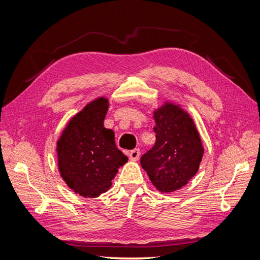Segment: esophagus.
<instances>
[{
    "label": "esophagus",
    "instance_id": "1",
    "mask_svg": "<svg viewBox=\"0 0 260 260\" xmlns=\"http://www.w3.org/2000/svg\"><path fill=\"white\" fill-rule=\"evenodd\" d=\"M139 157H140V149H139V148L132 149V151L129 153V158H130L131 160H133V161L138 160Z\"/></svg>",
    "mask_w": 260,
    "mask_h": 260
}]
</instances>
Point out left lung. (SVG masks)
I'll return each instance as SVG.
<instances>
[{
    "instance_id": "obj_1",
    "label": "left lung",
    "mask_w": 260,
    "mask_h": 260,
    "mask_svg": "<svg viewBox=\"0 0 260 260\" xmlns=\"http://www.w3.org/2000/svg\"><path fill=\"white\" fill-rule=\"evenodd\" d=\"M153 118L156 142L140 162L157 191L171 193L199 171L204 146L192 117L179 104L165 101Z\"/></svg>"
}]
</instances>
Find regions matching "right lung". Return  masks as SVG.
I'll return each mask as SVG.
<instances>
[{
  "mask_svg": "<svg viewBox=\"0 0 260 260\" xmlns=\"http://www.w3.org/2000/svg\"><path fill=\"white\" fill-rule=\"evenodd\" d=\"M109 102L96 98L77 113L56 142L57 166L69 188L83 198H99L112 186L128 157L117 148L115 133L104 127Z\"/></svg>",
  "mask_w": 260,
  "mask_h": 260,
  "instance_id": "obj_1",
  "label": "right lung"
}]
</instances>
